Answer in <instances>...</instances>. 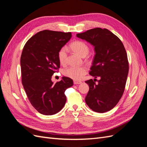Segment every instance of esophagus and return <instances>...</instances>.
Instances as JSON below:
<instances>
[{
	"instance_id": "34e87169",
	"label": "esophagus",
	"mask_w": 147,
	"mask_h": 147,
	"mask_svg": "<svg viewBox=\"0 0 147 147\" xmlns=\"http://www.w3.org/2000/svg\"><path fill=\"white\" fill-rule=\"evenodd\" d=\"M74 83L75 84H81V83H82V82H80V81H76V80H75V81H74Z\"/></svg>"
}]
</instances>
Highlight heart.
Instances as JSON below:
<instances>
[{"mask_svg": "<svg viewBox=\"0 0 147 147\" xmlns=\"http://www.w3.org/2000/svg\"><path fill=\"white\" fill-rule=\"evenodd\" d=\"M70 47L74 51L77 53L82 57L86 56L90 51V48L87 44L80 40H76L72 42L70 45ZM67 50L66 47H63L61 48L57 53V58H58L59 63L61 64H65L67 62ZM86 72L87 68L84 66H70L64 69L63 71V73L65 76L75 80H79L82 79Z\"/></svg>", "mask_w": 147, "mask_h": 147, "instance_id": "b5f03b06", "label": "heart"}]
</instances>
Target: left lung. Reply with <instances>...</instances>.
Instances as JSON below:
<instances>
[{
    "label": "left lung",
    "mask_w": 147,
    "mask_h": 147,
    "mask_svg": "<svg viewBox=\"0 0 147 147\" xmlns=\"http://www.w3.org/2000/svg\"><path fill=\"white\" fill-rule=\"evenodd\" d=\"M77 37L94 47L96 55L90 74L100 78L97 83L92 79L85 82L90 87L86 103L96 112H108L118 104L125 88L129 72L125 48L117 35L107 29H90Z\"/></svg>",
    "instance_id": "1"
}]
</instances>
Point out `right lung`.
Here are the masks:
<instances>
[{"mask_svg": "<svg viewBox=\"0 0 147 147\" xmlns=\"http://www.w3.org/2000/svg\"><path fill=\"white\" fill-rule=\"evenodd\" d=\"M71 37V32L44 30L29 38L23 48L20 59L22 83L30 104L41 114L59 112L66 102L65 91L74 84L66 77L56 83L51 81L60 67L57 53Z\"/></svg>", "mask_w": 147, "mask_h": 147, "instance_id": "1", "label": "right lung"}]
</instances>
